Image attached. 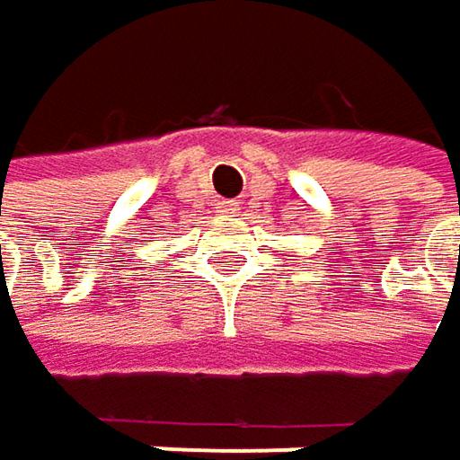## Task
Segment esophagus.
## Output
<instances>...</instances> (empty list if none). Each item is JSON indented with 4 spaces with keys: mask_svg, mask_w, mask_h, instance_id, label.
<instances>
[{
    "mask_svg": "<svg viewBox=\"0 0 460 460\" xmlns=\"http://www.w3.org/2000/svg\"><path fill=\"white\" fill-rule=\"evenodd\" d=\"M219 211H222L225 217H238L241 206H238L235 200H222V203H219Z\"/></svg>",
    "mask_w": 460,
    "mask_h": 460,
    "instance_id": "obj_1",
    "label": "esophagus"
}]
</instances>
